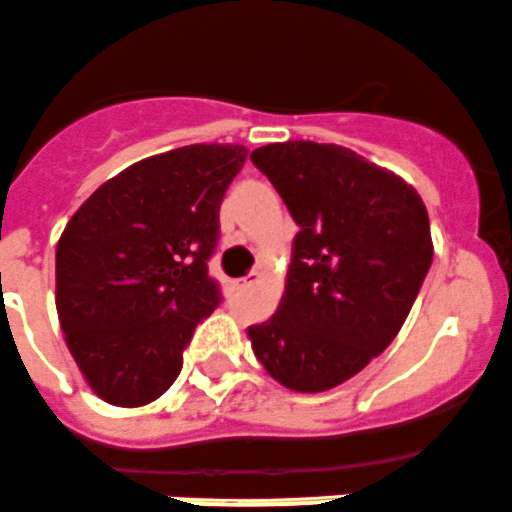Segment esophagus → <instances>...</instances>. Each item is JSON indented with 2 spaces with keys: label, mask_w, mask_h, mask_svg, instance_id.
Masks as SVG:
<instances>
[{
  "label": "esophagus",
  "mask_w": 512,
  "mask_h": 512,
  "mask_svg": "<svg viewBox=\"0 0 512 512\" xmlns=\"http://www.w3.org/2000/svg\"><path fill=\"white\" fill-rule=\"evenodd\" d=\"M258 283H261V273L258 271H251L249 276L241 278V285H244V288H251V285H258Z\"/></svg>",
  "instance_id": "obj_1"
}]
</instances>
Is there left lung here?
<instances>
[{
  "instance_id": "8db88e82",
  "label": "left lung",
  "mask_w": 512,
  "mask_h": 512,
  "mask_svg": "<svg viewBox=\"0 0 512 512\" xmlns=\"http://www.w3.org/2000/svg\"><path fill=\"white\" fill-rule=\"evenodd\" d=\"M254 166L298 224L285 295L249 339L263 368L298 393H322L364 368L403 327L432 266L430 217L400 175L351 148L268 144Z\"/></svg>"
}]
</instances>
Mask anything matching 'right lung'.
Returning a JSON list of instances; mask_svg holds the SVG:
<instances>
[{
    "label": "right lung",
    "mask_w": 512,
    "mask_h": 512,
    "mask_svg": "<svg viewBox=\"0 0 512 512\" xmlns=\"http://www.w3.org/2000/svg\"><path fill=\"white\" fill-rule=\"evenodd\" d=\"M246 148L192 144L134 163L73 214L56 249V307L90 388L119 408L161 398L195 327L222 302L207 273L219 205Z\"/></svg>",
    "instance_id": "obj_1"
}]
</instances>
